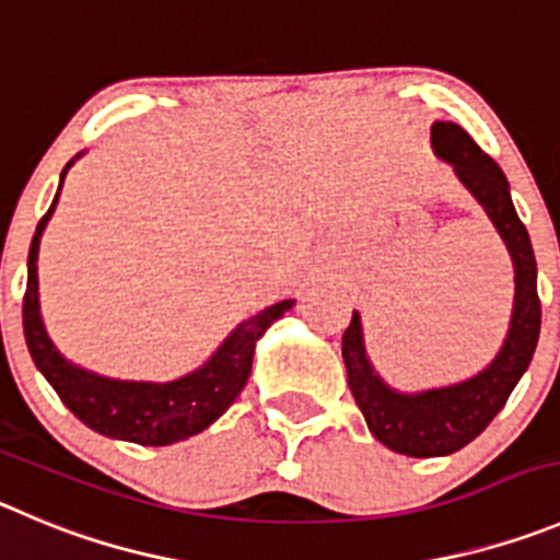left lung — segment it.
I'll use <instances>...</instances> for the list:
<instances>
[{
	"mask_svg": "<svg viewBox=\"0 0 560 560\" xmlns=\"http://www.w3.org/2000/svg\"><path fill=\"white\" fill-rule=\"evenodd\" d=\"M431 145L433 154L451 165L464 190L480 203L509 248L514 265V310L498 357L483 370L456 384L420 392H400L381 378L364 348L362 317L353 312L351 326L342 334L348 386L362 409L370 433L389 451L411 458L451 456L483 433V428L498 417L525 375L541 328L536 256L525 223L520 221L511 201L505 174L458 124H433Z\"/></svg>",
	"mask_w": 560,
	"mask_h": 560,
	"instance_id": "1",
	"label": "left lung"
}]
</instances>
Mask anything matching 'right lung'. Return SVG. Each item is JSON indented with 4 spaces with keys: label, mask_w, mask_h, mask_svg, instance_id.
Here are the masks:
<instances>
[{
    "label": "right lung",
    "mask_w": 560,
    "mask_h": 560,
    "mask_svg": "<svg viewBox=\"0 0 560 560\" xmlns=\"http://www.w3.org/2000/svg\"><path fill=\"white\" fill-rule=\"evenodd\" d=\"M85 151L68 162L60 174L55 201L49 212L40 218L33 234L27 256V292H24V339H27L30 357L40 370L51 389L60 395L62 404L74 411L88 428L109 439H124L135 445L162 447L174 445L182 439H190L209 428L229 406L237 400L254 364V348L262 334L279 320L284 312L295 306V301H279L259 315L240 323L218 351L187 375L174 381H121L98 375L93 370L68 362L40 317L38 298V248L49 218L55 215L57 198H60L62 179Z\"/></svg>",
    "instance_id": "add662e5"
}]
</instances>
